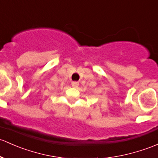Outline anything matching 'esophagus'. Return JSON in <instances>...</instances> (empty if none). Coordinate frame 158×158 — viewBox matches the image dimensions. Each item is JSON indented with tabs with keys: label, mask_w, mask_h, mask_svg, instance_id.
Returning <instances> with one entry per match:
<instances>
[{
	"label": "esophagus",
	"mask_w": 158,
	"mask_h": 158,
	"mask_svg": "<svg viewBox=\"0 0 158 158\" xmlns=\"http://www.w3.org/2000/svg\"><path fill=\"white\" fill-rule=\"evenodd\" d=\"M71 85H72V86L73 88H77L78 86H79V82H72Z\"/></svg>",
	"instance_id": "34e87169"
}]
</instances>
